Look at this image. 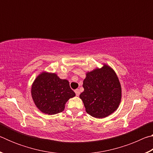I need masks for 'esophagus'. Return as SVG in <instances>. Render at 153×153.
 Here are the masks:
<instances>
[{
	"label": "esophagus",
	"mask_w": 153,
	"mask_h": 153,
	"mask_svg": "<svg viewBox=\"0 0 153 153\" xmlns=\"http://www.w3.org/2000/svg\"><path fill=\"white\" fill-rule=\"evenodd\" d=\"M74 92H75V93H76V96H79V94H80V92H79V90L78 89H76V90H74Z\"/></svg>",
	"instance_id": "obj_1"
}]
</instances>
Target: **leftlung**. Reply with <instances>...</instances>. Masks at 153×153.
I'll return each mask as SVG.
<instances>
[{
    "label": "left lung",
    "instance_id": "1",
    "mask_svg": "<svg viewBox=\"0 0 153 153\" xmlns=\"http://www.w3.org/2000/svg\"><path fill=\"white\" fill-rule=\"evenodd\" d=\"M86 74L84 92L79 95L86 112L93 117L102 119L117 109L121 100V86L112 67L103 63Z\"/></svg>",
    "mask_w": 153,
    "mask_h": 153
}]
</instances>
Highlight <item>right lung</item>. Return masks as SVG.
<instances>
[{"label": "right lung", "mask_w": 153, "mask_h": 153, "mask_svg": "<svg viewBox=\"0 0 153 153\" xmlns=\"http://www.w3.org/2000/svg\"><path fill=\"white\" fill-rule=\"evenodd\" d=\"M31 94L36 107L42 113L50 115L62 112L69 98L76 96L68 80L45 71L36 77Z\"/></svg>", "instance_id": "add662e5"}]
</instances>
